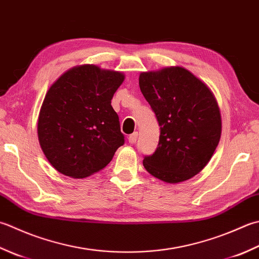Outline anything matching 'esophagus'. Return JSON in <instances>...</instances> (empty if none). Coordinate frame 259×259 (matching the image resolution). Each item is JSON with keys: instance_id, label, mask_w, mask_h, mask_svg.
Here are the masks:
<instances>
[{"instance_id": "esophagus-1", "label": "esophagus", "mask_w": 259, "mask_h": 259, "mask_svg": "<svg viewBox=\"0 0 259 259\" xmlns=\"http://www.w3.org/2000/svg\"><path fill=\"white\" fill-rule=\"evenodd\" d=\"M137 138H138V133L131 134V135L129 136V138H128L129 143H130V144H136V143H137Z\"/></svg>"}]
</instances>
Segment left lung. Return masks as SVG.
<instances>
[{
  "instance_id": "8db88e82",
  "label": "left lung",
  "mask_w": 259,
  "mask_h": 259,
  "mask_svg": "<svg viewBox=\"0 0 259 259\" xmlns=\"http://www.w3.org/2000/svg\"><path fill=\"white\" fill-rule=\"evenodd\" d=\"M139 86L160 126L155 153L144 157L147 171L166 183L200 173L221 136L219 106L209 88L183 67L141 73Z\"/></svg>"
}]
</instances>
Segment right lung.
Returning <instances> with one entry per match:
<instances>
[{
  "mask_svg": "<svg viewBox=\"0 0 259 259\" xmlns=\"http://www.w3.org/2000/svg\"><path fill=\"white\" fill-rule=\"evenodd\" d=\"M122 73L83 65L63 74L48 90L40 110L38 138L59 173L74 179L101 170L124 144L111 105Z\"/></svg>",
  "mask_w": 259,
  "mask_h": 259,
  "instance_id": "obj_1",
  "label": "right lung"
}]
</instances>
